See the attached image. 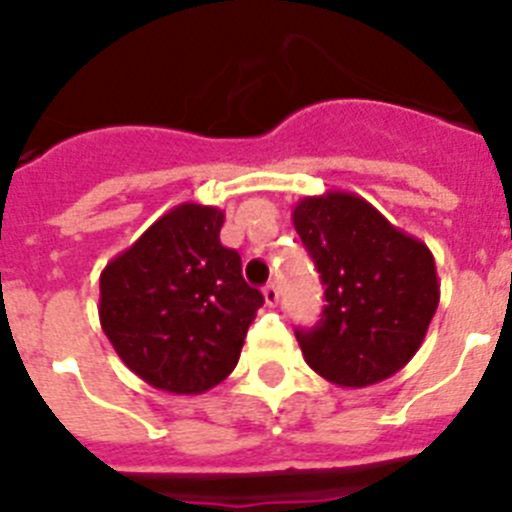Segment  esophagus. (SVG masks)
<instances>
[{
  "label": "esophagus",
  "instance_id": "1",
  "mask_svg": "<svg viewBox=\"0 0 512 512\" xmlns=\"http://www.w3.org/2000/svg\"><path fill=\"white\" fill-rule=\"evenodd\" d=\"M264 300H266V305H269V307L277 305V302H279V287H277V284H266Z\"/></svg>",
  "mask_w": 512,
  "mask_h": 512
}]
</instances>
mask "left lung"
<instances>
[{
	"mask_svg": "<svg viewBox=\"0 0 512 512\" xmlns=\"http://www.w3.org/2000/svg\"><path fill=\"white\" fill-rule=\"evenodd\" d=\"M292 223L328 302L315 328L295 330L310 369L341 387H366L400 372L441 300L431 248L351 192L302 197Z\"/></svg>",
	"mask_w": 512,
	"mask_h": 512,
	"instance_id": "1",
	"label": "left lung"
}]
</instances>
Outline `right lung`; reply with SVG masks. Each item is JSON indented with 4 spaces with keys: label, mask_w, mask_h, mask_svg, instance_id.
<instances>
[{
    "label": "right lung",
    "mask_w": 512,
    "mask_h": 512,
    "mask_svg": "<svg viewBox=\"0 0 512 512\" xmlns=\"http://www.w3.org/2000/svg\"><path fill=\"white\" fill-rule=\"evenodd\" d=\"M223 210L184 202L161 215L99 277V323L112 348L156 390L202 395L238 364L259 289L220 243Z\"/></svg>",
    "instance_id": "obj_1"
}]
</instances>
